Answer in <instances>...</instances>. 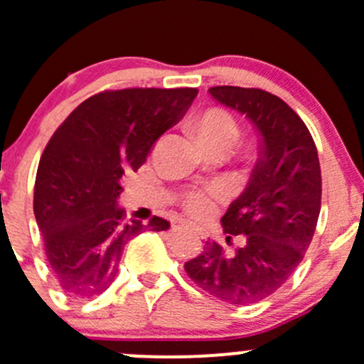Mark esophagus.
Masks as SVG:
<instances>
[{"label":"esophagus","instance_id":"1","mask_svg":"<svg viewBox=\"0 0 364 364\" xmlns=\"http://www.w3.org/2000/svg\"><path fill=\"white\" fill-rule=\"evenodd\" d=\"M183 225H185V228H190V229H197L192 222H183Z\"/></svg>","mask_w":364,"mask_h":364}]
</instances>
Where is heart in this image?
I'll list each match as a JSON object with an SVG mask.
<instances>
[{"instance_id": "1", "label": "heart", "mask_w": 364, "mask_h": 364, "mask_svg": "<svg viewBox=\"0 0 364 364\" xmlns=\"http://www.w3.org/2000/svg\"><path fill=\"white\" fill-rule=\"evenodd\" d=\"M197 136L200 142L210 146L231 149L240 140V128L235 117L222 108H210L197 117L196 124ZM186 206L193 213H204L211 206V196L208 192H192L186 197Z\"/></svg>"}]
</instances>
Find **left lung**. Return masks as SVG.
Returning <instances> with one entry per match:
<instances>
[{
	"instance_id": "left-lung-1",
	"label": "left lung",
	"mask_w": 364,
	"mask_h": 364,
	"mask_svg": "<svg viewBox=\"0 0 364 364\" xmlns=\"http://www.w3.org/2000/svg\"><path fill=\"white\" fill-rule=\"evenodd\" d=\"M215 101L245 115L259 132V158L242 196L222 217L225 242L242 236L228 254L206 242L186 261L190 279L220 301L247 306L287 283L315 235L322 176L313 136L281 97L242 87H211Z\"/></svg>"
}]
</instances>
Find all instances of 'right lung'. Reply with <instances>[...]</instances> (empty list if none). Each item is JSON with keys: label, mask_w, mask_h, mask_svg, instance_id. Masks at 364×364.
Masks as SVG:
<instances>
[{"label": "right lung", "mask_w": 364, "mask_h": 364, "mask_svg": "<svg viewBox=\"0 0 364 364\" xmlns=\"http://www.w3.org/2000/svg\"><path fill=\"white\" fill-rule=\"evenodd\" d=\"M197 88H122L88 97L49 139L35 178L33 211L60 288L87 299L114 283L122 250L165 218L124 220L121 178L139 171L154 142L190 108Z\"/></svg>", "instance_id": "obj_1"}]
</instances>
